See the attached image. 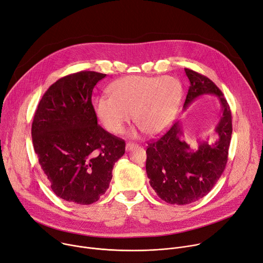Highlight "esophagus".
<instances>
[{"mask_svg": "<svg viewBox=\"0 0 263 263\" xmlns=\"http://www.w3.org/2000/svg\"><path fill=\"white\" fill-rule=\"evenodd\" d=\"M134 147H136V144H134V142H127V144H126V150L127 151L132 150Z\"/></svg>", "mask_w": 263, "mask_h": 263, "instance_id": "esophagus-1", "label": "esophagus"}]
</instances>
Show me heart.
Returning <instances> with one entry per match:
<instances>
[{
    "instance_id": "1",
    "label": "heart",
    "mask_w": 263,
    "mask_h": 263,
    "mask_svg": "<svg viewBox=\"0 0 263 263\" xmlns=\"http://www.w3.org/2000/svg\"><path fill=\"white\" fill-rule=\"evenodd\" d=\"M111 97L95 101V112L103 126L112 134H121L130 122L145 133L155 135L174 119L180 103L182 87L172 77L129 76L109 88Z\"/></svg>"
}]
</instances>
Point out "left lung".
<instances>
[{
    "instance_id": "1",
    "label": "left lung",
    "mask_w": 263,
    "mask_h": 263,
    "mask_svg": "<svg viewBox=\"0 0 263 263\" xmlns=\"http://www.w3.org/2000/svg\"><path fill=\"white\" fill-rule=\"evenodd\" d=\"M190 81L183 108L204 94L216 95L222 109L215 127L217 140L199 142L197 150L181 140L182 130L175 123L157 140L148 142L146 171L159 198L171 204H187L204 197L220 178L228 161L232 136V114L222 92L206 77L185 68Z\"/></svg>"
}]
</instances>
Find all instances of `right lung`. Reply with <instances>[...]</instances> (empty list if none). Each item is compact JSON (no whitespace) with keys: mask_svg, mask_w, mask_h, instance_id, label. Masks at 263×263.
Masks as SVG:
<instances>
[{"mask_svg":"<svg viewBox=\"0 0 263 263\" xmlns=\"http://www.w3.org/2000/svg\"><path fill=\"white\" fill-rule=\"evenodd\" d=\"M106 74L80 71L57 81L35 111L31 135L41 168L60 198L91 204L105 194L125 140L98 125L94 86Z\"/></svg>","mask_w":263,"mask_h":263,"instance_id":"add662e5","label":"right lung"}]
</instances>
